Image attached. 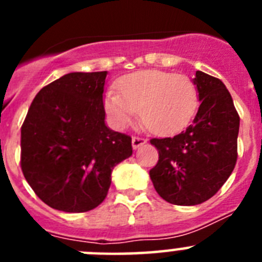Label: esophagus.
Wrapping results in <instances>:
<instances>
[{"label":"esophagus","mask_w":262,"mask_h":262,"mask_svg":"<svg viewBox=\"0 0 262 262\" xmlns=\"http://www.w3.org/2000/svg\"><path fill=\"white\" fill-rule=\"evenodd\" d=\"M147 140L144 138H140V136H134L133 138V147L134 149H138L139 147H142L143 144H145Z\"/></svg>","instance_id":"1"}]
</instances>
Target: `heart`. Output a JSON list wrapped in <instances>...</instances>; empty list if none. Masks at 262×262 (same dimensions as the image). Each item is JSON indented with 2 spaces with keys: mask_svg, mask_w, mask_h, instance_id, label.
I'll use <instances>...</instances> for the list:
<instances>
[{
  "mask_svg": "<svg viewBox=\"0 0 262 262\" xmlns=\"http://www.w3.org/2000/svg\"><path fill=\"white\" fill-rule=\"evenodd\" d=\"M118 90L108 92L105 106L118 127L138 118L156 135H172L187 126L198 106V92L191 78L163 71H142L124 76Z\"/></svg>",
  "mask_w": 262,
  "mask_h": 262,
  "instance_id": "obj_1",
  "label": "heart"
}]
</instances>
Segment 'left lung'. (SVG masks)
<instances>
[{
	"instance_id": "left-lung-1",
	"label": "left lung",
	"mask_w": 262,
	"mask_h": 262,
	"mask_svg": "<svg viewBox=\"0 0 262 262\" xmlns=\"http://www.w3.org/2000/svg\"><path fill=\"white\" fill-rule=\"evenodd\" d=\"M201 105L193 123L173 138L151 139L159 161L149 176L159 195L178 206L210 200L230 177L237 160L240 117L219 78L195 72Z\"/></svg>"
}]
</instances>
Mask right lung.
<instances>
[{"mask_svg": "<svg viewBox=\"0 0 262 262\" xmlns=\"http://www.w3.org/2000/svg\"><path fill=\"white\" fill-rule=\"evenodd\" d=\"M107 72H73L31 102L20 128V168L46 205L85 212L105 201L117 164L133 155L131 136L105 124Z\"/></svg>", "mask_w": 262, "mask_h": 262, "instance_id": "obj_1", "label": "right lung"}]
</instances>
